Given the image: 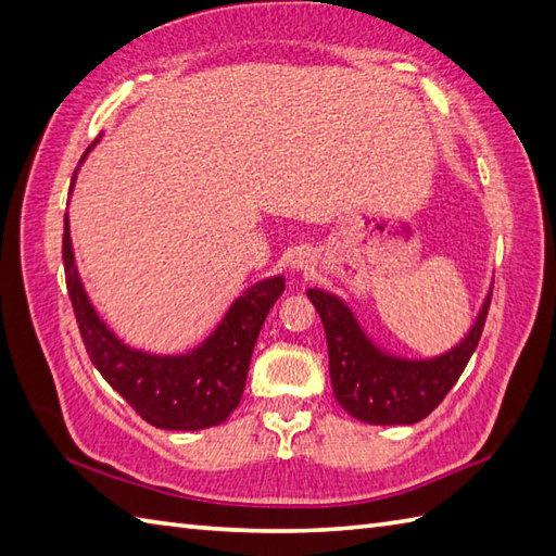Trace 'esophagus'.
Returning a JSON list of instances; mask_svg holds the SVG:
<instances>
[{"label": "esophagus", "mask_w": 556, "mask_h": 556, "mask_svg": "<svg viewBox=\"0 0 556 556\" xmlns=\"http://www.w3.org/2000/svg\"><path fill=\"white\" fill-rule=\"evenodd\" d=\"M291 267L293 269H309V267H313V257H309L307 251H295Z\"/></svg>", "instance_id": "obj_1"}]
</instances>
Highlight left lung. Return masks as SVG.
I'll list each match as a JSON object with an SVG mask.
<instances>
[{
  "instance_id": "8db88e82",
  "label": "left lung",
  "mask_w": 556,
  "mask_h": 556,
  "mask_svg": "<svg viewBox=\"0 0 556 556\" xmlns=\"http://www.w3.org/2000/svg\"><path fill=\"white\" fill-rule=\"evenodd\" d=\"M321 317L329 348L333 395L348 415L367 424H417L443 403L462 377L481 341L490 293L479 317L453 351L431 359H405L383 353L369 341L341 299L321 289H307Z\"/></svg>"
}]
</instances>
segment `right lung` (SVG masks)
Masks as SVG:
<instances>
[{"mask_svg": "<svg viewBox=\"0 0 556 556\" xmlns=\"http://www.w3.org/2000/svg\"><path fill=\"white\" fill-rule=\"evenodd\" d=\"M63 267L73 313L87 355L137 415L156 429L199 431L223 424L239 405L251 355L283 277H269L231 303L217 329L185 355H151L125 345L103 325L77 277L68 215L63 225Z\"/></svg>", "mask_w": 556, "mask_h": 556, "instance_id": "add662e5", "label": "right lung"}]
</instances>
